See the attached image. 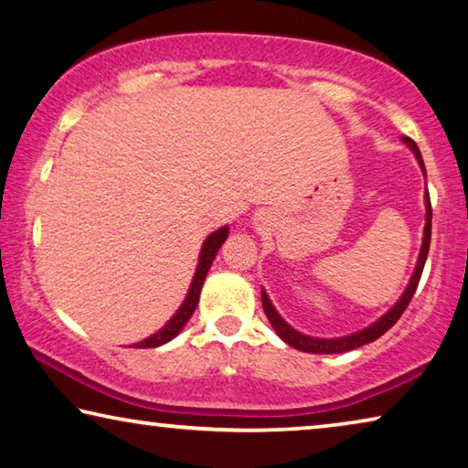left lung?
I'll return each mask as SVG.
<instances>
[{
  "mask_svg": "<svg viewBox=\"0 0 468 468\" xmlns=\"http://www.w3.org/2000/svg\"><path fill=\"white\" fill-rule=\"evenodd\" d=\"M402 141L408 145V150L414 154V158H417L422 175L427 176V170H425V165H422V155L419 152L417 144H414V141L408 139V137H402ZM429 243H431V202H429V191H425V229H422V243H420V251H419V258H417V266H414V272H412L410 281H408L404 293L399 295V300L383 316L377 318L375 323H370L368 327L356 331V333H350V335H344V337H313V335H306V333H302L298 329H293L292 324H289L285 318L277 313V308L272 306L269 293H266L264 287H262L261 293H262V308L266 313V318H269L272 329L277 331V335L283 339L287 346H292L300 352L341 354V352L356 350V347H360V346H367V344H370V341L379 339L385 331L394 327L398 318L402 316L408 303H410L414 292H417L419 281H420L422 266H425V261H427Z\"/></svg>",
  "mask_w": 468,
  "mask_h": 468,
  "instance_id": "8db88e82",
  "label": "left lung"
}]
</instances>
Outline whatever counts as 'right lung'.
<instances>
[{"instance_id":"obj_1","label":"right lung","mask_w":468,"mask_h":468,"mask_svg":"<svg viewBox=\"0 0 468 468\" xmlns=\"http://www.w3.org/2000/svg\"><path fill=\"white\" fill-rule=\"evenodd\" d=\"M227 237H229V225L217 229V231L206 237L204 243H202V250H199V256H197V266H196L194 279H191L187 295H185V300L179 306V310H176V313L168 318V323L165 324V327L152 333L150 337H145V339L137 341V344H133V347H160V346L168 344L170 339H175L176 335H179L185 324H187V321L191 318V314L196 313L197 302H199V293H202V287H204V281H206V274H207V271H210L214 258H217L218 250H220L222 243H225Z\"/></svg>"}]
</instances>
